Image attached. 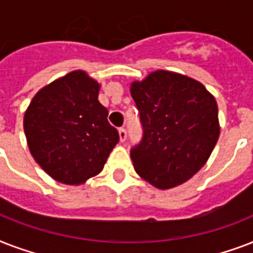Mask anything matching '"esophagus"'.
Masks as SVG:
<instances>
[{
    "instance_id": "1",
    "label": "esophagus",
    "mask_w": 253,
    "mask_h": 253,
    "mask_svg": "<svg viewBox=\"0 0 253 253\" xmlns=\"http://www.w3.org/2000/svg\"><path fill=\"white\" fill-rule=\"evenodd\" d=\"M118 134H119V140H121V142H125V140H126V138H127L126 128L121 127V128L118 130Z\"/></svg>"
}]
</instances>
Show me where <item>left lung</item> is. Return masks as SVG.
Instances as JSON below:
<instances>
[{
  "label": "left lung",
  "mask_w": 253,
  "mask_h": 253,
  "mask_svg": "<svg viewBox=\"0 0 253 253\" xmlns=\"http://www.w3.org/2000/svg\"><path fill=\"white\" fill-rule=\"evenodd\" d=\"M143 126L142 142L131 150L139 176L159 189L192 178L210 158L218 138V106L200 81L155 71L130 87Z\"/></svg>",
  "instance_id": "left-lung-1"
}]
</instances>
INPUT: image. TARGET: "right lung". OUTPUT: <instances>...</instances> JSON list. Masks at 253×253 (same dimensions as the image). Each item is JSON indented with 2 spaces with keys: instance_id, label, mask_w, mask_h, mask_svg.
Masks as SVG:
<instances>
[{
  "instance_id": "right-lung-1",
  "label": "right lung",
  "mask_w": 253,
  "mask_h": 253,
  "mask_svg": "<svg viewBox=\"0 0 253 253\" xmlns=\"http://www.w3.org/2000/svg\"><path fill=\"white\" fill-rule=\"evenodd\" d=\"M99 84L73 71L42 87L23 118L30 152L53 180L84 184L103 169L119 140L98 101Z\"/></svg>"
}]
</instances>
